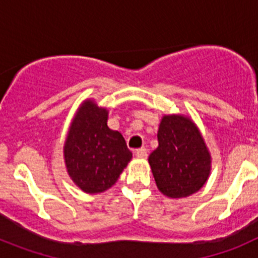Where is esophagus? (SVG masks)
<instances>
[{
	"label": "esophagus",
	"mask_w": 258,
	"mask_h": 258,
	"mask_svg": "<svg viewBox=\"0 0 258 258\" xmlns=\"http://www.w3.org/2000/svg\"><path fill=\"white\" fill-rule=\"evenodd\" d=\"M136 156L140 157V159H146V157H147V150L146 149L136 150Z\"/></svg>",
	"instance_id": "esophagus-1"
}]
</instances>
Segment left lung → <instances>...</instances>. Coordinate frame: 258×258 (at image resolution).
Wrapping results in <instances>:
<instances>
[{
  "instance_id": "left-lung-1",
  "label": "left lung",
  "mask_w": 258,
  "mask_h": 258,
  "mask_svg": "<svg viewBox=\"0 0 258 258\" xmlns=\"http://www.w3.org/2000/svg\"><path fill=\"white\" fill-rule=\"evenodd\" d=\"M157 149L149 163L157 187L169 198H186L208 179L211 156L198 127L183 116H164Z\"/></svg>"
}]
</instances>
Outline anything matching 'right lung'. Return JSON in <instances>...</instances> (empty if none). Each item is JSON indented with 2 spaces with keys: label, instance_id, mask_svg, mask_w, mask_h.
<instances>
[{
  "label": "right lung",
  "instance_id": "right-lung-1",
  "mask_svg": "<svg viewBox=\"0 0 258 258\" xmlns=\"http://www.w3.org/2000/svg\"><path fill=\"white\" fill-rule=\"evenodd\" d=\"M107 109L85 102L64 145L67 170L85 192H103L116 183L132 159L124 137L107 126Z\"/></svg>",
  "mask_w": 258,
  "mask_h": 258
}]
</instances>
